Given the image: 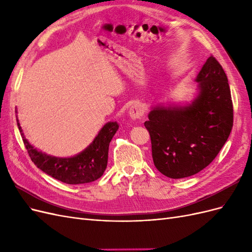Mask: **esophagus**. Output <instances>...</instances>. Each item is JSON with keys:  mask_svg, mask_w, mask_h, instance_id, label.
Segmentation results:
<instances>
[{"mask_svg": "<svg viewBox=\"0 0 252 252\" xmlns=\"http://www.w3.org/2000/svg\"><path fill=\"white\" fill-rule=\"evenodd\" d=\"M129 116L132 120H141L144 116V107L140 103L133 104L129 109Z\"/></svg>", "mask_w": 252, "mask_h": 252, "instance_id": "1", "label": "esophagus"}]
</instances>
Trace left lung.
<instances>
[{"instance_id": "1", "label": "left lung", "mask_w": 252, "mask_h": 252, "mask_svg": "<svg viewBox=\"0 0 252 252\" xmlns=\"http://www.w3.org/2000/svg\"><path fill=\"white\" fill-rule=\"evenodd\" d=\"M194 81L196 94L191 102L154 106L144 123L155 166L170 179L191 177L207 167L233 125L229 84L216 58L207 59Z\"/></svg>"}]
</instances>
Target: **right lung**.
Segmentation results:
<instances>
[{
    "label": "right lung",
    "mask_w": 252,
    "mask_h": 252,
    "mask_svg": "<svg viewBox=\"0 0 252 252\" xmlns=\"http://www.w3.org/2000/svg\"><path fill=\"white\" fill-rule=\"evenodd\" d=\"M18 127L28 155L36 167L50 177L66 184L77 185L101 178L108 161L109 143L119 129L117 122H108L98 131L88 146L73 157L59 158L34 148L23 133L17 118Z\"/></svg>",
    "instance_id": "right-lung-1"
}]
</instances>
